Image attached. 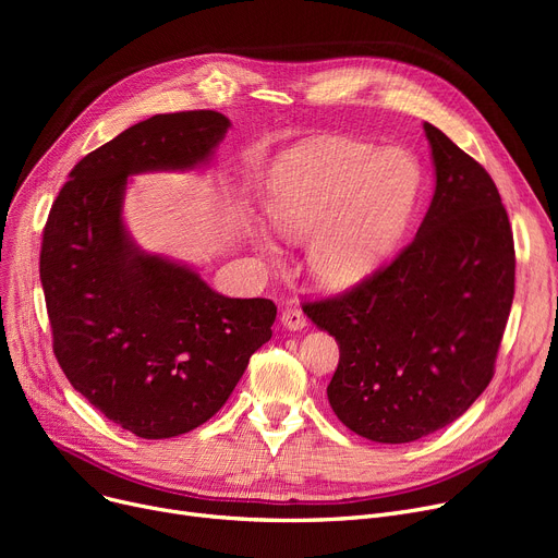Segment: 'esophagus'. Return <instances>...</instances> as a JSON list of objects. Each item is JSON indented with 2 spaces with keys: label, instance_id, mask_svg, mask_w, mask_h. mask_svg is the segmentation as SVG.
Returning <instances> with one entry per match:
<instances>
[{
  "label": "esophagus",
  "instance_id": "34e87169",
  "mask_svg": "<svg viewBox=\"0 0 558 558\" xmlns=\"http://www.w3.org/2000/svg\"><path fill=\"white\" fill-rule=\"evenodd\" d=\"M280 320H282V326H284L287 330H294V332H296V330H303V328L307 326V318H305L303 310L296 307V305L284 307L282 314H280Z\"/></svg>",
  "mask_w": 558,
  "mask_h": 558
}]
</instances>
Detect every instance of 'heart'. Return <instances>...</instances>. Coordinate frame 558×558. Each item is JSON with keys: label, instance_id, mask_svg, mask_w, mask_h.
Here are the masks:
<instances>
[{"label": "heart", "instance_id": "b5f03b06", "mask_svg": "<svg viewBox=\"0 0 558 558\" xmlns=\"http://www.w3.org/2000/svg\"><path fill=\"white\" fill-rule=\"evenodd\" d=\"M418 167L398 149L350 140H310L287 151L267 187V217L280 238L310 239L307 271L324 289L366 280L412 215Z\"/></svg>", "mask_w": 558, "mask_h": 558}]
</instances>
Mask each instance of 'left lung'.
Returning <instances> with one entry per match:
<instances>
[{
  "label": "left lung",
  "instance_id": "8db88e82",
  "mask_svg": "<svg viewBox=\"0 0 558 558\" xmlns=\"http://www.w3.org/2000/svg\"><path fill=\"white\" fill-rule=\"evenodd\" d=\"M436 187L414 242L343 294L305 303L339 343L337 418L375 444L457 421L488 387L515 287L509 215L488 171L432 124Z\"/></svg>",
  "mask_w": 558,
  "mask_h": 558
}]
</instances>
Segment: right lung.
Masks as SVG:
<instances>
[{
	"mask_svg": "<svg viewBox=\"0 0 558 558\" xmlns=\"http://www.w3.org/2000/svg\"><path fill=\"white\" fill-rule=\"evenodd\" d=\"M230 120L154 114L87 154L43 232L40 280L53 355L70 385L140 438L210 421L271 339L269 299H228L194 269L135 246L122 219L129 175L210 162Z\"/></svg>",
	"mask_w": 558,
	"mask_h": 558,
	"instance_id": "right-lung-1",
	"label": "right lung"
}]
</instances>
